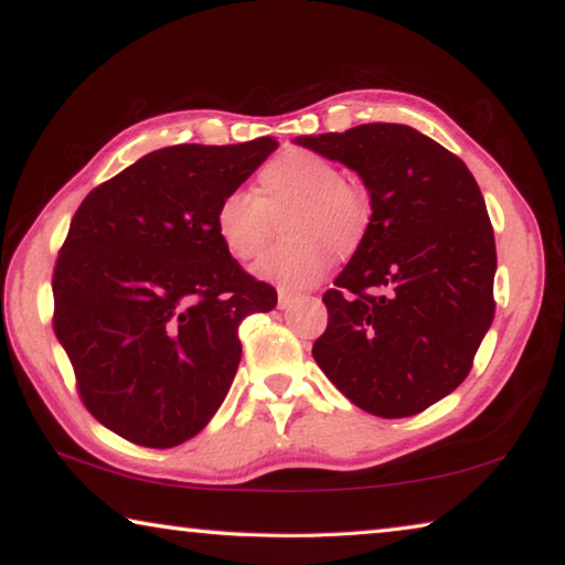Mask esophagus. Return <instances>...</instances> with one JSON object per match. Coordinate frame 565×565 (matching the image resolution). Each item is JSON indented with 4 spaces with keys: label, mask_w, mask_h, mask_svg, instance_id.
<instances>
[{
    "label": "esophagus",
    "mask_w": 565,
    "mask_h": 565,
    "mask_svg": "<svg viewBox=\"0 0 565 565\" xmlns=\"http://www.w3.org/2000/svg\"><path fill=\"white\" fill-rule=\"evenodd\" d=\"M299 299V294L294 291H286V289H279V309H289V306Z\"/></svg>",
    "instance_id": "34e87169"
}]
</instances>
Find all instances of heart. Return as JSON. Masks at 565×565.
<instances>
[{"label":"heart","mask_w":565,"mask_h":565,"mask_svg":"<svg viewBox=\"0 0 565 565\" xmlns=\"http://www.w3.org/2000/svg\"><path fill=\"white\" fill-rule=\"evenodd\" d=\"M276 222L286 236L256 264L281 289L317 286L337 259H349L369 236L371 199L359 181L341 177L327 157L284 149L256 174L254 194L234 189L214 212L222 246L236 262H254L271 242Z\"/></svg>","instance_id":"1"}]
</instances>
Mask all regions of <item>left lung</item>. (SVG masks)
I'll list each match as a JSON object with an SVG mask.
<instances>
[{
	"label": "left lung",
	"mask_w": 565,
	"mask_h": 565,
	"mask_svg": "<svg viewBox=\"0 0 565 565\" xmlns=\"http://www.w3.org/2000/svg\"><path fill=\"white\" fill-rule=\"evenodd\" d=\"M296 145L356 171L369 236L333 289L313 359L351 404L381 418L420 414L473 366L495 301V238L461 159L404 124H361Z\"/></svg>",
	"instance_id": "obj_1"
}]
</instances>
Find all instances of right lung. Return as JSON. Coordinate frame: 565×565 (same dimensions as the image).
I'll list each match as a JSON object with an SVG mask.
<instances>
[{"instance_id": "add662e5", "label": "right lung", "mask_w": 565, "mask_h": 565, "mask_svg": "<svg viewBox=\"0 0 565 565\" xmlns=\"http://www.w3.org/2000/svg\"><path fill=\"white\" fill-rule=\"evenodd\" d=\"M279 147L157 149L92 189L56 256L54 333L89 414L131 444L194 438L242 361L238 323L276 306L218 242L214 212Z\"/></svg>"}]
</instances>
